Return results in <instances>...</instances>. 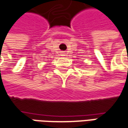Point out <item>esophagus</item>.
<instances>
[{
    "label": "esophagus",
    "instance_id": "1",
    "mask_svg": "<svg viewBox=\"0 0 128 128\" xmlns=\"http://www.w3.org/2000/svg\"><path fill=\"white\" fill-rule=\"evenodd\" d=\"M62 56H64V54L63 53V54H62Z\"/></svg>",
    "mask_w": 128,
    "mask_h": 128
}]
</instances>
